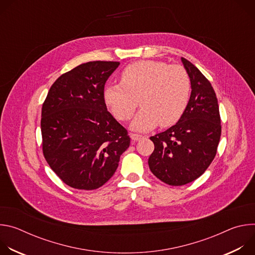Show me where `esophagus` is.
<instances>
[{
  "instance_id": "34e87169",
  "label": "esophagus",
  "mask_w": 255,
  "mask_h": 255,
  "mask_svg": "<svg viewBox=\"0 0 255 255\" xmlns=\"http://www.w3.org/2000/svg\"><path fill=\"white\" fill-rule=\"evenodd\" d=\"M130 136H131V139L133 141H138V140H140L143 137L141 134H137V133H131Z\"/></svg>"
}]
</instances>
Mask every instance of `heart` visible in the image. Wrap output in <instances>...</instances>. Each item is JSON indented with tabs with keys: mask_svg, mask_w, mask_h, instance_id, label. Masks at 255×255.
Wrapping results in <instances>:
<instances>
[{
	"mask_svg": "<svg viewBox=\"0 0 255 255\" xmlns=\"http://www.w3.org/2000/svg\"><path fill=\"white\" fill-rule=\"evenodd\" d=\"M191 97V80L180 65L163 61L139 60L127 65L120 84L108 85L105 101L120 121H129L136 108L142 107L132 129L146 131L158 123L161 127L175 124L184 115Z\"/></svg>",
	"mask_w": 255,
	"mask_h": 255,
	"instance_id": "b5f03b06",
	"label": "heart"
}]
</instances>
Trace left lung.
Returning a JSON list of instances; mask_svg holds the SVG:
<instances>
[{
	"label": "left lung",
	"mask_w": 255,
	"mask_h": 255,
	"mask_svg": "<svg viewBox=\"0 0 255 255\" xmlns=\"http://www.w3.org/2000/svg\"><path fill=\"white\" fill-rule=\"evenodd\" d=\"M191 80L192 94L178 122L151 136V172L169 186H184L201 176L216 156L221 118L215 91L202 72L181 57Z\"/></svg>",
	"instance_id": "1"
}]
</instances>
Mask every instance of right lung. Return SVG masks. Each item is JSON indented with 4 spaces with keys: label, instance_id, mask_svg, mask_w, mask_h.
<instances>
[{
    "label": "right lung",
    "instance_id": "obj_1",
    "mask_svg": "<svg viewBox=\"0 0 255 255\" xmlns=\"http://www.w3.org/2000/svg\"><path fill=\"white\" fill-rule=\"evenodd\" d=\"M118 61H89L61 75L42 105L45 160L63 183L96 190L115 173L128 131L107 110L105 84Z\"/></svg>",
    "mask_w": 255,
    "mask_h": 255
}]
</instances>
